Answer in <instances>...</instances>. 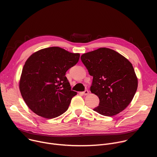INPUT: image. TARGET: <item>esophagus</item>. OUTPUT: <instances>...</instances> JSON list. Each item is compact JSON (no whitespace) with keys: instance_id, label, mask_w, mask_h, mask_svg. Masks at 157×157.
Wrapping results in <instances>:
<instances>
[{"instance_id":"34e87169","label":"esophagus","mask_w":157,"mask_h":157,"mask_svg":"<svg viewBox=\"0 0 157 157\" xmlns=\"http://www.w3.org/2000/svg\"><path fill=\"white\" fill-rule=\"evenodd\" d=\"M88 94H89L88 90H85V91H84V92H82V94H83L84 95H87Z\"/></svg>"}]
</instances>
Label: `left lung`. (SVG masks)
I'll return each instance as SVG.
<instances>
[{"instance_id": "1", "label": "left lung", "mask_w": 157, "mask_h": 157, "mask_svg": "<svg viewBox=\"0 0 157 157\" xmlns=\"http://www.w3.org/2000/svg\"><path fill=\"white\" fill-rule=\"evenodd\" d=\"M81 60L93 76L90 91L99 98V105L94 111L112 117L124 110L132 101L138 85L132 64L107 48L84 53Z\"/></svg>"}]
</instances>
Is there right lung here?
I'll return each mask as SVG.
<instances>
[{
    "instance_id": "add662e5",
    "label": "right lung",
    "mask_w": 157,
    "mask_h": 157,
    "mask_svg": "<svg viewBox=\"0 0 157 157\" xmlns=\"http://www.w3.org/2000/svg\"><path fill=\"white\" fill-rule=\"evenodd\" d=\"M79 53L49 47L33 53L25 63L20 79V93L27 106L45 118L60 116L77 92L65 72L79 61Z\"/></svg>"
}]
</instances>
